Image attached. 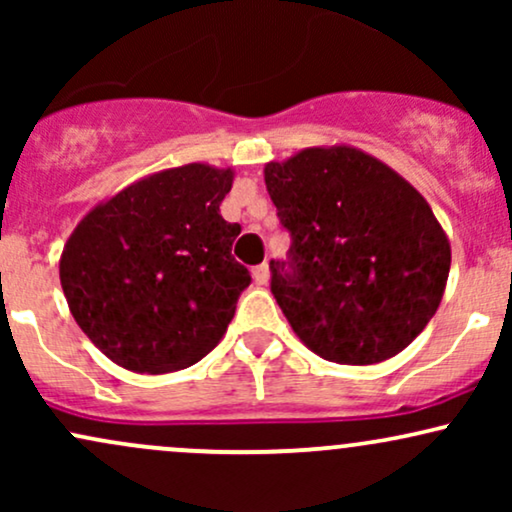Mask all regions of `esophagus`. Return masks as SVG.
<instances>
[{
	"instance_id": "34e87169",
	"label": "esophagus",
	"mask_w": 512,
	"mask_h": 512,
	"mask_svg": "<svg viewBox=\"0 0 512 512\" xmlns=\"http://www.w3.org/2000/svg\"><path fill=\"white\" fill-rule=\"evenodd\" d=\"M252 279L257 286H264L269 281V264H260V267L252 269Z\"/></svg>"
}]
</instances>
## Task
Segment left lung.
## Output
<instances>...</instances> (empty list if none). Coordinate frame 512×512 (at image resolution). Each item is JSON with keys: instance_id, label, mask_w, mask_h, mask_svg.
I'll return each instance as SVG.
<instances>
[{"instance_id": "8db88e82", "label": "left lung", "mask_w": 512, "mask_h": 512, "mask_svg": "<svg viewBox=\"0 0 512 512\" xmlns=\"http://www.w3.org/2000/svg\"><path fill=\"white\" fill-rule=\"evenodd\" d=\"M264 182L291 233L272 293L296 337L325 361L397 356L436 315L450 240L397 170L349 144L269 161Z\"/></svg>"}]
</instances>
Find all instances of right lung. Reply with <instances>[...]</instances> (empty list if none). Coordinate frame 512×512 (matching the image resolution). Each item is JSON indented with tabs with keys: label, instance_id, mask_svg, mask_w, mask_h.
<instances>
[{
	"label": "right lung",
	"instance_id": "right-lung-1",
	"mask_svg": "<svg viewBox=\"0 0 512 512\" xmlns=\"http://www.w3.org/2000/svg\"><path fill=\"white\" fill-rule=\"evenodd\" d=\"M233 168L187 163L122 187L76 223L60 257L76 325L117 366L173 373L228 330L250 274L223 221Z\"/></svg>",
	"mask_w": 512,
	"mask_h": 512
}]
</instances>
